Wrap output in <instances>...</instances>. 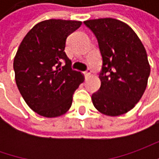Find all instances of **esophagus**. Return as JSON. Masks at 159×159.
<instances>
[{
	"mask_svg": "<svg viewBox=\"0 0 159 159\" xmlns=\"http://www.w3.org/2000/svg\"><path fill=\"white\" fill-rule=\"evenodd\" d=\"M83 73H84V75L86 77H89L90 76V74H91V70H90V69H88V70H85Z\"/></svg>",
	"mask_w": 159,
	"mask_h": 159,
	"instance_id": "obj_1",
	"label": "esophagus"
}]
</instances>
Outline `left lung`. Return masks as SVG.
<instances>
[{
    "label": "left lung",
    "instance_id": "1",
    "mask_svg": "<svg viewBox=\"0 0 159 159\" xmlns=\"http://www.w3.org/2000/svg\"><path fill=\"white\" fill-rule=\"evenodd\" d=\"M95 35L102 58L100 89L92 95L95 109L107 116L131 111L143 95L150 66L143 44L128 25L115 18L84 21Z\"/></svg>",
    "mask_w": 159,
    "mask_h": 159
}]
</instances>
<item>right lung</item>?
<instances>
[{
  "label": "right lung",
  "mask_w": 159,
  "mask_h": 159,
  "mask_svg": "<svg viewBox=\"0 0 159 159\" xmlns=\"http://www.w3.org/2000/svg\"><path fill=\"white\" fill-rule=\"evenodd\" d=\"M80 21L48 19L32 28L17 49L13 67L17 89L27 105L46 118L67 112L72 95L84 81L80 71L71 69L64 52L67 37ZM66 61L61 66V62Z\"/></svg>",
  "instance_id": "add662e5"
}]
</instances>
